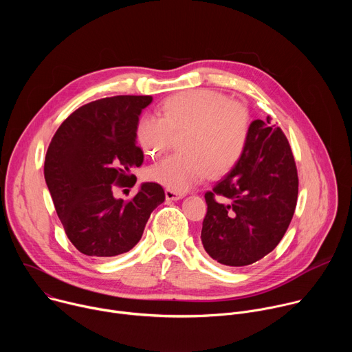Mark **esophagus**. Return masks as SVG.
Here are the masks:
<instances>
[{
	"mask_svg": "<svg viewBox=\"0 0 352 352\" xmlns=\"http://www.w3.org/2000/svg\"><path fill=\"white\" fill-rule=\"evenodd\" d=\"M185 195L177 190H171V189H166V199L167 200H179L182 199Z\"/></svg>",
	"mask_w": 352,
	"mask_h": 352,
	"instance_id": "34e87169",
	"label": "esophagus"
}]
</instances>
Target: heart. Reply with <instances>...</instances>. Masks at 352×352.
Segmentation results:
<instances>
[{
  "mask_svg": "<svg viewBox=\"0 0 352 352\" xmlns=\"http://www.w3.org/2000/svg\"><path fill=\"white\" fill-rule=\"evenodd\" d=\"M160 117H142L136 138L147 156L157 157L168 147L173 133L184 132V152L146 171L147 179L167 189L185 192L210 171L214 177L224 175L245 153L250 135L249 110L220 91L196 89L173 94L163 102Z\"/></svg>",
  "mask_w": 352,
  "mask_h": 352,
  "instance_id": "b5f03b06",
  "label": "heart"
}]
</instances>
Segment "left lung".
<instances>
[{"label": "left lung", "instance_id": "obj_1", "mask_svg": "<svg viewBox=\"0 0 352 352\" xmlns=\"http://www.w3.org/2000/svg\"><path fill=\"white\" fill-rule=\"evenodd\" d=\"M298 173L283 131L255 120L238 164L205 193L202 243L219 263L252 265L278 245L296 206Z\"/></svg>", "mask_w": 352, "mask_h": 352}]
</instances>
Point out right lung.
<instances>
[{
  "mask_svg": "<svg viewBox=\"0 0 352 352\" xmlns=\"http://www.w3.org/2000/svg\"><path fill=\"white\" fill-rule=\"evenodd\" d=\"M152 100L114 96L85 104L60 125L47 148L45 184L68 239L83 255L128 252L164 202V189L156 182L142 184L126 202L113 195L117 186L136 182L131 170L143 163L136 126Z\"/></svg>",
  "mask_w": 352,
  "mask_h": 352,
  "instance_id": "1",
  "label": "right lung"
}]
</instances>
